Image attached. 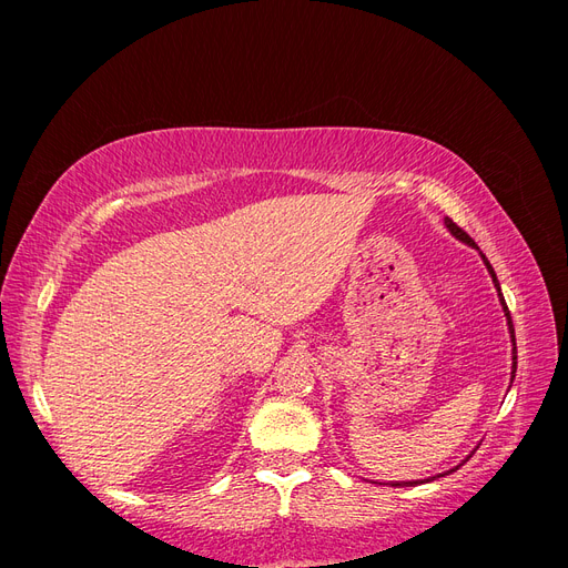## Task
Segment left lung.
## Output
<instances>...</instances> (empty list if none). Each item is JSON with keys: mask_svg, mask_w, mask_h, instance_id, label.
Here are the masks:
<instances>
[{"mask_svg": "<svg viewBox=\"0 0 568 568\" xmlns=\"http://www.w3.org/2000/svg\"><path fill=\"white\" fill-rule=\"evenodd\" d=\"M445 225H448V230L457 236V239H462V242H467V244H474V239L464 232L459 225H455V222L450 220V217H445ZM484 261H486V265H488V272L493 274V282H495V286H497V291H500V282H497V277H495V272H493V267H490V263H488V257L484 255ZM500 301H503V307H505V315H507V322H509V332H511V341H517L514 338V324H511V317H509V307H507V303H505V298H503V294H500ZM514 353H517V343H514ZM517 359V357H514ZM514 372H517V363L511 365V379H514ZM390 486H412V484H390Z\"/></svg>", "mask_w": 568, "mask_h": 568, "instance_id": "8db88e82", "label": "left lung"}]
</instances>
